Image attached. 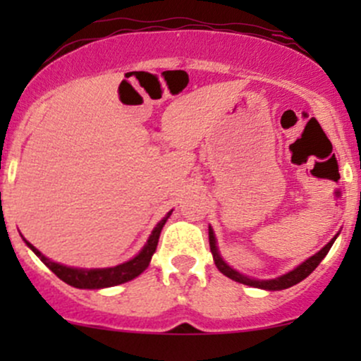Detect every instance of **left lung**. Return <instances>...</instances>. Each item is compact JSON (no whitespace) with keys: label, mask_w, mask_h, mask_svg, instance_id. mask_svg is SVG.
<instances>
[{"label":"left lung","mask_w":361,"mask_h":361,"mask_svg":"<svg viewBox=\"0 0 361 361\" xmlns=\"http://www.w3.org/2000/svg\"><path fill=\"white\" fill-rule=\"evenodd\" d=\"M336 241V235H334L333 239H331L329 243L326 244L324 247H322L321 251L316 252L314 256H310L307 261H304V263L299 264V267L295 268V270H292L287 275L283 276H279V279L275 280H251L247 279V276L241 275V273H238L235 270H233L231 267H227L226 263H224L221 256H219V251H217V246H215V238H214V231L209 229V243H210V251H212L214 255V261H215V267L221 270V273H224L226 276H229V279H233L234 281H239V283H244V285H250V287H256V288H264V290H283V288H288L292 287V285L299 283L305 279V276H309L310 273L317 268V264L321 263L322 259H324V256L329 252L331 246H333V243Z\"/></svg>","instance_id":"8db88e82"}]
</instances>
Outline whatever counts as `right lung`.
Masks as SVG:
<instances>
[{"mask_svg":"<svg viewBox=\"0 0 361 361\" xmlns=\"http://www.w3.org/2000/svg\"><path fill=\"white\" fill-rule=\"evenodd\" d=\"M169 215H171V212H168L166 217H164L163 221L154 227V231H152L151 238H149V241L146 246H144V250L140 251L134 259L127 261V263L118 264V267H114V268H102V270H78V268H69V267H64V264L54 263V261L47 259L44 255H40V251L32 246L30 243L28 241L25 243H27L28 247H30V250L34 251L40 259H42V263L49 268V270H52L62 281H66V283L71 285V287H76V288L114 287V285L126 283V281L135 279V276H139L140 273L149 267V261H151L152 255H154L157 241H159L161 229H163V226L166 224Z\"/></svg>","mask_w":361,"mask_h":361,"instance_id":"1","label":"right lung"}]
</instances>
